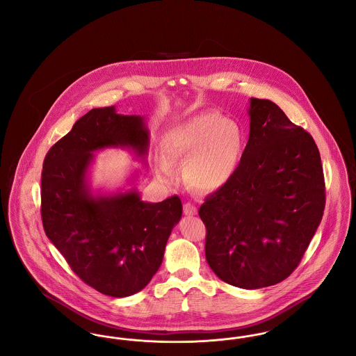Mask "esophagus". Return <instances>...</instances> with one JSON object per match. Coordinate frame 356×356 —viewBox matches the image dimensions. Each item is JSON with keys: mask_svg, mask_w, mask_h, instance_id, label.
<instances>
[{"mask_svg": "<svg viewBox=\"0 0 356 356\" xmlns=\"http://www.w3.org/2000/svg\"><path fill=\"white\" fill-rule=\"evenodd\" d=\"M196 213H197V208L193 204H184V215H186V216H193Z\"/></svg>", "mask_w": 356, "mask_h": 356, "instance_id": "obj_1", "label": "esophagus"}]
</instances>
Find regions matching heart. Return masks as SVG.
<instances>
[{"mask_svg":"<svg viewBox=\"0 0 356 356\" xmlns=\"http://www.w3.org/2000/svg\"><path fill=\"white\" fill-rule=\"evenodd\" d=\"M241 145V131L235 121L216 113L197 115L176 124L161 137L156 173L172 180L173 165L183 164L188 186L200 192H215L234 176Z\"/></svg>","mask_w":356,"mask_h":356,"instance_id":"obj_1","label":"heart"}]
</instances>
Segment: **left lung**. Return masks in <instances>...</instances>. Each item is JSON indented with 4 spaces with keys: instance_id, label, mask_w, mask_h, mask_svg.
Returning a JSON list of instances; mask_svg holds the SVG:
<instances>
[{
    "instance_id": "8db88e82",
    "label": "left lung",
    "mask_w": 356,
    "mask_h": 356,
    "mask_svg": "<svg viewBox=\"0 0 356 356\" xmlns=\"http://www.w3.org/2000/svg\"><path fill=\"white\" fill-rule=\"evenodd\" d=\"M250 138L231 180L199 215L205 257L222 282L268 287L299 266L325 205L322 160L312 136L270 100L251 99Z\"/></svg>"
}]
</instances>
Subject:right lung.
Segmentation results:
<instances>
[{
	"instance_id": "add662e5",
	"label": "right lung",
	"mask_w": 356,
	"mask_h": 356,
	"mask_svg": "<svg viewBox=\"0 0 356 356\" xmlns=\"http://www.w3.org/2000/svg\"><path fill=\"white\" fill-rule=\"evenodd\" d=\"M148 143L144 118L119 115L115 106L95 108L51 147L42 165L47 236L84 283L113 298L131 296L151 282L183 205L179 196L143 202L135 188L93 195L88 170L96 151L120 147L144 159Z\"/></svg>"
}]
</instances>
